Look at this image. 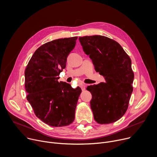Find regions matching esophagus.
<instances>
[{
	"mask_svg": "<svg viewBox=\"0 0 157 157\" xmlns=\"http://www.w3.org/2000/svg\"><path fill=\"white\" fill-rule=\"evenodd\" d=\"M80 87L82 89V91H84L85 90V88H86V84H80Z\"/></svg>",
	"mask_w": 157,
	"mask_h": 157,
	"instance_id": "esophagus-1",
	"label": "esophagus"
}]
</instances>
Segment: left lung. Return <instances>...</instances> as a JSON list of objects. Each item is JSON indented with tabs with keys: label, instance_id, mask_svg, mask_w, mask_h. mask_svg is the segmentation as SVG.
Returning <instances> with one entry per match:
<instances>
[{
	"label": "left lung",
	"instance_id": "left-lung-1",
	"mask_svg": "<svg viewBox=\"0 0 157 157\" xmlns=\"http://www.w3.org/2000/svg\"><path fill=\"white\" fill-rule=\"evenodd\" d=\"M79 40L96 71L105 80L87 87L93 96L90 103L94 119L100 124L116 122L126 113L133 91L130 58L119 43L108 37L85 36Z\"/></svg>",
	"mask_w": 157,
	"mask_h": 157
}]
</instances>
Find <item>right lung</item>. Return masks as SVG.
<instances>
[{
	"instance_id": "1",
	"label": "right lung",
	"mask_w": 157,
	"mask_h": 157,
	"mask_svg": "<svg viewBox=\"0 0 157 157\" xmlns=\"http://www.w3.org/2000/svg\"><path fill=\"white\" fill-rule=\"evenodd\" d=\"M77 36L44 43L33 53L25 71L27 99L36 116L53 127L71 124L81 89L58 82L67 57L74 48Z\"/></svg>"
}]
</instances>
